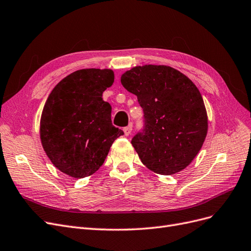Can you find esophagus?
I'll return each instance as SVG.
<instances>
[{"instance_id":"esophagus-1","label":"esophagus","mask_w":251,"mask_h":251,"mask_svg":"<svg viewBox=\"0 0 251 251\" xmlns=\"http://www.w3.org/2000/svg\"><path fill=\"white\" fill-rule=\"evenodd\" d=\"M123 131H124V134H125L126 136H128L129 134L131 133V131H132V126L129 125V126H127V127H125V128L123 129Z\"/></svg>"}]
</instances>
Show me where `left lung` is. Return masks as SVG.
I'll return each instance as SVG.
<instances>
[{"mask_svg": "<svg viewBox=\"0 0 251 251\" xmlns=\"http://www.w3.org/2000/svg\"><path fill=\"white\" fill-rule=\"evenodd\" d=\"M137 96L145 129L131 144L142 162L159 175L179 173L192 162L208 132V116L197 86L165 65L135 66L121 75Z\"/></svg>", "mask_w": 251, "mask_h": 251, "instance_id": "1", "label": "left lung"}]
</instances>
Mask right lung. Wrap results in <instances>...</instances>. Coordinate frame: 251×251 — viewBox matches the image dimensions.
I'll use <instances>...</instances> for the list:
<instances>
[{
    "label": "right lung",
    "mask_w": 251,
    "mask_h": 251,
    "mask_svg": "<svg viewBox=\"0 0 251 251\" xmlns=\"http://www.w3.org/2000/svg\"><path fill=\"white\" fill-rule=\"evenodd\" d=\"M111 69L74 71L55 86L40 119V140L51 163L72 178L89 177L103 164L115 140L111 106L102 93L111 87Z\"/></svg>",
    "instance_id": "right-lung-1"
}]
</instances>
